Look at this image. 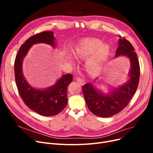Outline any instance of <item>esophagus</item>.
Instances as JSON below:
<instances>
[{"mask_svg":"<svg viewBox=\"0 0 153 153\" xmlns=\"http://www.w3.org/2000/svg\"><path fill=\"white\" fill-rule=\"evenodd\" d=\"M76 81H77V82H79L81 85H84V84H85V81H84L83 79H80V78L77 77V78H76Z\"/></svg>","mask_w":153,"mask_h":153,"instance_id":"esophagus-1","label":"esophagus"}]
</instances>
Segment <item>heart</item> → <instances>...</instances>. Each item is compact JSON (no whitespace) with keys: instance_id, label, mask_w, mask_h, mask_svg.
Masks as SVG:
<instances>
[{"instance_id":"1","label":"heart","mask_w":153,"mask_h":153,"mask_svg":"<svg viewBox=\"0 0 153 153\" xmlns=\"http://www.w3.org/2000/svg\"><path fill=\"white\" fill-rule=\"evenodd\" d=\"M110 46L107 43L96 38L82 39L74 46L72 54L77 59L85 60V68L91 74L100 72L108 58ZM66 60L73 63V59L70 54L66 57Z\"/></svg>"}]
</instances>
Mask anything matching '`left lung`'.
<instances>
[{
  "mask_svg": "<svg viewBox=\"0 0 153 153\" xmlns=\"http://www.w3.org/2000/svg\"><path fill=\"white\" fill-rule=\"evenodd\" d=\"M134 48L125 38L120 36L115 58L123 56L129 59L130 68L127 81L117 87H110L104 92L96 85V78L92 83L83 86L82 92L87 105L92 114L102 118L116 115L125 108L131 99L138 85L140 64Z\"/></svg>",
  "mask_w": 153,
  "mask_h": 153,
  "instance_id": "8db88e82",
  "label": "left lung"
}]
</instances>
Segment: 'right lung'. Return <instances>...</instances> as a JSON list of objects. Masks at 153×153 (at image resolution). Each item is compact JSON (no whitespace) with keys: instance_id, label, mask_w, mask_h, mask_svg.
<instances>
[{"instance_id":"obj_1","label":"right lung","mask_w":153,"mask_h":153,"mask_svg":"<svg viewBox=\"0 0 153 153\" xmlns=\"http://www.w3.org/2000/svg\"><path fill=\"white\" fill-rule=\"evenodd\" d=\"M53 31H44L28 38L21 46L14 64L15 82L21 97L26 105L43 116H54L66 107L68 103V86L72 81L71 74L62 75L51 86L37 89L27 82L23 73V61L31 46L45 43L53 48L57 45Z\"/></svg>"}]
</instances>
